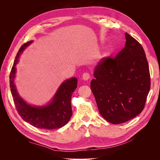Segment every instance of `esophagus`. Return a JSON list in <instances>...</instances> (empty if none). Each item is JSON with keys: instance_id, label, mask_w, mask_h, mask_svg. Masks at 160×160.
I'll use <instances>...</instances> for the list:
<instances>
[{"instance_id": "1", "label": "esophagus", "mask_w": 160, "mask_h": 160, "mask_svg": "<svg viewBox=\"0 0 160 160\" xmlns=\"http://www.w3.org/2000/svg\"><path fill=\"white\" fill-rule=\"evenodd\" d=\"M82 78H83V79L85 81L88 80L90 78V74L89 72H84L83 74V76H82Z\"/></svg>"}]
</instances>
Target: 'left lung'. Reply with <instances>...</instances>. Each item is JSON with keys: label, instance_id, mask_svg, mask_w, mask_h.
Instances as JSON below:
<instances>
[{"label": "left lung", "instance_id": "1", "mask_svg": "<svg viewBox=\"0 0 160 160\" xmlns=\"http://www.w3.org/2000/svg\"><path fill=\"white\" fill-rule=\"evenodd\" d=\"M125 36V47L114 58L101 59L91 82L99 113L113 124L126 122L142 112L151 85L142 46L128 33Z\"/></svg>", "mask_w": 160, "mask_h": 160}]
</instances>
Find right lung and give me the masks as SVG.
<instances>
[{"label":"right lung","mask_w":160,"mask_h":160,"mask_svg":"<svg viewBox=\"0 0 160 160\" xmlns=\"http://www.w3.org/2000/svg\"><path fill=\"white\" fill-rule=\"evenodd\" d=\"M32 42L28 41L18 50L10 73V88L17 111L23 120L32 126L45 129H54L63 127L72 115L71 99L77 88V79L75 77L67 79L58 89L51 102L42 107H34L25 102L19 96L14 85L16 65L18 58L25 48Z\"/></svg>","instance_id":"1"}]
</instances>
